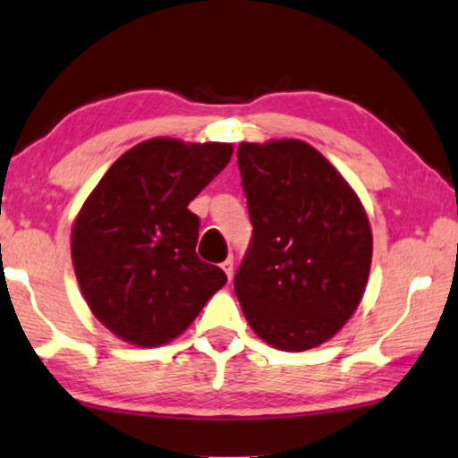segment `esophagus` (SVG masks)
I'll return each instance as SVG.
<instances>
[{
  "instance_id": "esophagus-1",
  "label": "esophagus",
  "mask_w": 458,
  "mask_h": 458,
  "mask_svg": "<svg viewBox=\"0 0 458 458\" xmlns=\"http://www.w3.org/2000/svg\"><path fill=\"white\" fill-rule=\"evenodd\" d=\"M222 269H224V272H226L228 280H232V276H234V259H232V257H228V259L222 263Z\"/></svg>"
}]
</instances>
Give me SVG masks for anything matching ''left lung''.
Listing matches in <instances>:
<instances>
[{
	"instance_id": "left-lung-1",
	"label": "left lung",
	"mask_w": 458,
	"mask_h": 458,
	"mask_svg": "<svg viewBox=\"0 0 458 458\" xmlns=\"http://www.w3.org/2000/svg\"><path fill=\"white\" fill-rule=\"evenodd\" d=\"M253 236L234 276L249 326L280 351L330 340L363 299L373 238L351 184L299 139L238 145Z\"/></svg>"
}]
</instances>
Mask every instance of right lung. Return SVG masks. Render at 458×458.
<instances>
[{
    "label": "right lung",
    "instance_id": "add662e5",
    "mask_svg": "<svg viewBox=\"0 0 458 458\" xmlns=\"http://www.w3.org/2000/svg\"><path fill=\"white\" fill-rule=\"evenodd\" d=\"M230 143L157 137L120 156L82 205L72 266L89 309L137 346L180 336L226 274L197 257L189 203L228 165Z\"/></svg>",
    "mask_w": 458,
    "mask_h": 458
}]
</instances>
